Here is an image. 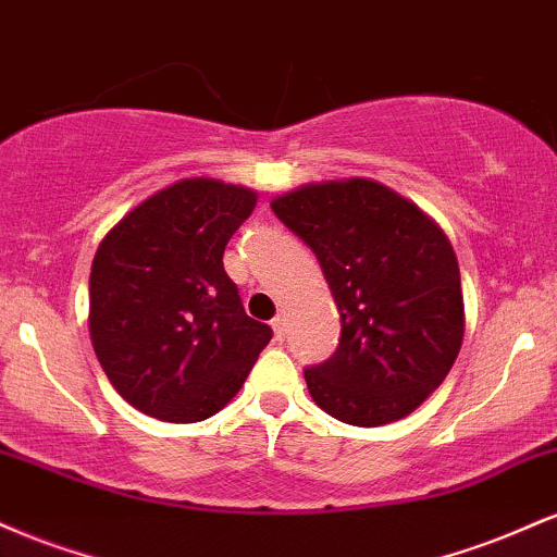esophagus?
I'll return each mask as SVG.
<instances>
[{
  "label": "esophagus",
  "mask_w": 557,
  "mask_h": 557,
  "mask_svg": "<svg viewBox=\"0 0 557 557\" xmlns=\"http://www.w3.org/2000/svg\"><path fill=\"white\" fill-rule=\"evenodd\" d=\"M285 317L283 314H277V317H274L272 319V330H274V337H277V341H283V337H285Z\"/></svg>",
  "instance_id": "34e87169"
}]
</instances>
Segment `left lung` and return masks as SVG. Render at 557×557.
I'll list each match as a JSON object with an SVG mask.
<instances>
[{
	"instance_id": "1",
	"label": "left lung",
	"mask_w": 557,
	"mask_h": 557,
	"mask_svg": "<svg viewBox=\"0 0 557 557\" xmlns=\"http://www.w3.org/2000/svg\"><path fill=\"white\" fill-rule=\"evenodd\" d=\"M272 212L317 253L341 311L335 356L304 372L311 398L354 426L406 419L463 343L461 270L443 227L369 177L298 185Z\"/></svg>"
}]
</instances>
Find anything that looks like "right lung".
I'll use <instances>...</instances> for the list:
<instances>
[{
    "label": "right lung",
    "instance_id": "1",
    "mask_svg": "<svg viewBox=\"0 0 557 557\" xmlns=\"http://www.w3.org/2000/svg\"><path fill=\"white\" fill-rule=\"evenodd\" d=\"M257 190L183 177L133 207L96 248L88 332L112 387L146 417L194 424L238 395L272 330L222 267Z\"/></svg>",
    "mask_w": 557,
    "mask_h": 557
}]
</instances>
